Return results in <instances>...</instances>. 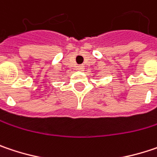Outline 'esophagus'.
Here are the masks:
<instances>
[{"label":"esophagus","mask_w":157,"mask_h":157,"mask_svg":"<svg viewBox=\"0 0 157 157\" xmlns=\"http://www.w3.org/2000/svg\"><path fill=\"white\" fill-rule=\"evenodd\" d=\"M77 69H78V71H84V69H85V67H84V65H78V67H77Z\"/></svg>","instance_id":"34e87169"}]
</instances>
